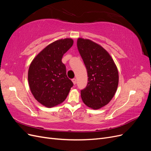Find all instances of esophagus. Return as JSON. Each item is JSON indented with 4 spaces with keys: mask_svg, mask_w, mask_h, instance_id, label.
<instances>
[{
    "mask_svg": "<svg viewBox=\"0 0 151 151\" xmlns=\"http://www.w3.org/2000/svg\"><path fill=\"white\" fill-rule=\"evenodd\" d=\"M72 83H73V84H76V79H72Z\"/></svg>",
    "mask_w": 151,
    "mask_h": 151,
    "instance_id": "obj_1",
    "label": "esophagus"
}]
</instances>
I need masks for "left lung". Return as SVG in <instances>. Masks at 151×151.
<instances>
[{"instance_id":"left-lung-1","label":"left lung","mask_w":151,"mask_h":151,"mask_svg":"<svg viewBox=\"0 0 151 151\" xmlns=\"http://www.w3.org/2000/svg\"><path fill=\"white\" fill-rule=\"evenodd\" d=\"M77 48L88 72V83L81 91L83 103L93 109L104 106L115 95L118 85V72L110 55L101 45L79 38Z\"/></svg>"}]
</instances>
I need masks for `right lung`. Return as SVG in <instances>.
<instances>
[{"label":"right lung","mask_w":151,"mask_h":151,"mask_svg":"<svg viewBox=\"0 0 151 151\" xmlns=\"http://www.w3.org/2000/svg\"><path fill=\"white\" fill-rule=\"evenodd\" d=\"M73 43L72 38L57 40L42 50L31 63L28 75L31 92L45 106L52 108L62 103L73 86L62 62L63 54Z\"/></svg>","instance_id":"obj_1"}]
</instances>
